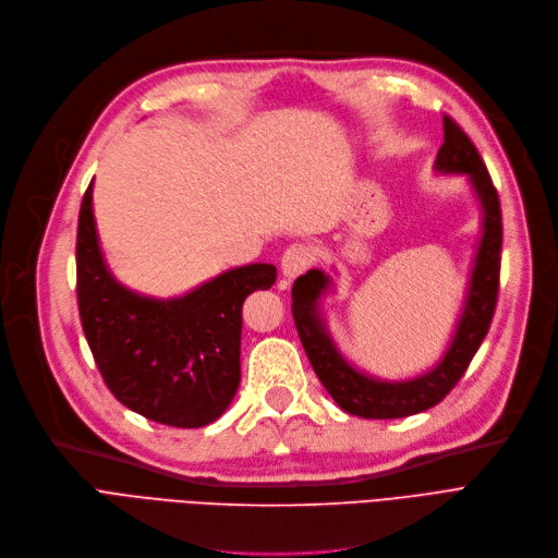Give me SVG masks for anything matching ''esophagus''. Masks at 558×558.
Wrapping results in <instances>:
<instances>
[{"label": "esophagus", "mask_w": 558, "mask_h": 558, "mask_svg": "<svg viewBox=\"0 0 558 558\" xmlns=\"http://www.w3.org/2000/svg\"><path fill=\"white\" fill-rule=\"evenodd\" d=\"M312 262H314V251L307 244H292L284 251L280 266L287 278H296L310 269Z\"/></svg>", "instance_id": "34e87169"}]
</instances>
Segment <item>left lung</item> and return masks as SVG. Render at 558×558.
I'll use <instances>...</instances> for the list:
<instances>
[{
    "mask_svg": "<svg viewBox=\"0 0 558 558\" xmlns=\"http://www.w3.org/2000/svg\"><path fill=\"white\" fill-rule=\"evenodd\" d=\"M435 166L445 173H468L483 205V239L470 282L465 312L460 317L453 342L438 367L403 383H383L362 376L337 353L317 314V299L328 287L324 271L312 269L294 282L292 314L301 344L310 357L314 374L319 376L337 405L347 410L349 415L365 420H397L417 415L422 410L440 403L453 390L456 383L463 378L474 353L490 330L499 296L504 236L501 205L476 145L451 116H445V143Z\"/></svg>",
    "mask_w": 558,
    "mask_h": 558,
    "instance_id": "left-lung-1",
    "label": "left lung"
}]
</instances>
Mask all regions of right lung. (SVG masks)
<instances>
[{
  "instance_id": "add662e5",
  "label": "right lung",
  "mask_w": 558,
  "mask_h": 558,
  "mask_svg": "<svg viewBox=\"0 0 558 558\" xmlns=\"http://www.w3.org/2000/svg\"><path fill=\"white\" fill-rule=\"evenodd\" d=\"M90 201L93 182L77 226V305L105 385L145 420L178 428L211 424L241 380V305L276 282V266H241L173 301L143 299L107 271Z\"/></svg>"
}]
</instances>
